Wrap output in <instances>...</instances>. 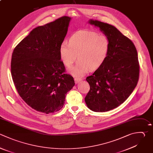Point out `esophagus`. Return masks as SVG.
Wrapping results in <instances>:
<instances>
[{
    "label": "esophagus",
    "mask_w": 153,
    "mask_h": 153,
    "mask_svg": "<svg viewBox=\"0 0 153 153\" xmlns=\"http://www.w3.org/2000/svg\"><path fill=\"white\" fill-rule=\"evenodd\" d=\"M74 80H75V82L76 84H77V83H78L79 81H81V78H74Z\"/></svg>",
    "instance_id": "esophagus-1"
}]
</instances>
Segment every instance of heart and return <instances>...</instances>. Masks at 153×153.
<instances>
[{
	"label": "heart",
	"mask_w": 153,
	"mask_h": 153,
	"mask_svg": "<svg viewBox=\"0 0 153 153\" xmlns=\"http://www.w3.org/2000/svg\"><path fill=\"white\" fill-rule=\"evenodd\" d=\"M111 50L109 38L103 34L88 30H81L73 34L69 42L64 41L60 47V56L64 65L70 68L69 72L74 76L80 77L89 70L99 68L108 57Z\"/></svg>",
	"instance_id": "obj_1"
}]
</instances>
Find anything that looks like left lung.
Wrapping results in <instances>:
<instances>
[{
    "instance_id": "left-lung-1",
    "label": "left lung",
    "mask_w": 153,
    "mask_h": 153,
    "mask_svg": "<svg viewBox=\"0 0 153 153\" xmlns=\"http://www.w3.org/2000/svg\"><path fill=\"white\" fill-rule=\"evenodd\" d=\"M89 23L99 27L109 38L111 50L102 66L86 78L90 90L85 102L93 111H109L123 103L137 84V53L133 42L114 26L96 20Z\"/></svg>"
}]
</instances>
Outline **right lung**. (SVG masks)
I'll return each instance as SVG.
<instances>
[{
  "label": "right lung",
  "instance_id": "1",
  "mask_svg": "<svg viewBox=\"0 0 153 153\" xmlns=\"http://www.w3.org/2000/svg\"><path fill=\"white\" fill-rule=\"evenodd\" d=\"M70 20L63 16L36 27L14 49V84L22 99L37 111L49 114L60 110L66 93L75 85L60 56Z\"/></svg>",
  "mask_w": 153,
  "mask_h": 153
}]
</instances>
